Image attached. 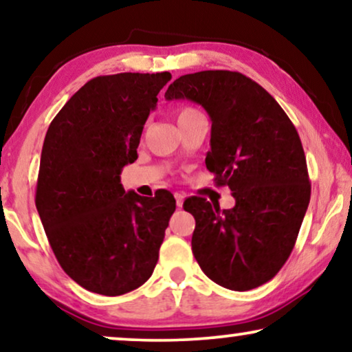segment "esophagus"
<instances>
[{
    "label": "esophagus",
    "mask_w": 352,
    "mask_h": 352,
    "mask_svg": "<svg viewBox=\"0 0 352 352\" xmlns=\"http://www.w3.org/2000/svg\"><path fill=\"white\" fill-rule=\"evenodd\" d=\"M175 199H176V205L179 206V208H181V206H182V201H184V195L179 194V192H176V194H175Z\"/></svg>",
    "instance_id": "obj_1"
}]
</instances>
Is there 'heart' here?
Here are the masks:
<instances>
[{
  "mask_svg": "<svg viewBox=\"0 0 352 352\" xmlns=\"http://www.w3.org/2000/svg\"><path fill=\"white\" fill-rule=\"evenodd\" d=\"M192 112H195L194 109H190V107H182L179 112H177V118H182V117H186V115H189V113H192Z\"/></svg>",
  "mask_w": 352,
  "mask_h": 352,
  "instance_id": "heart-1",
  "label": "heart"
}]
</instances>
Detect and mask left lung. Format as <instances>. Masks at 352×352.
Segmentation results:
<instances>
[{
  "mask_svg": "<svg viewBox=\"0 0 352 352\" xmlns=\"http://www.w3.org/2000/svg\"><path fill=\"white\" fill-rule=\"evenodd\" d=\"M165 98L200 104L211 118L206 168L216 186H229L235 206L221 210L190 197L195 218L192 253L218 285L247 292L271 280L295 247L311 199L301 139L263 86L239 72L182 75Z\"/></svg>",
  "mask_w": 352,
  "mask_h": 352,
  "instance_id": "8db88e82",
  "label": "left lung"
}]
</instances>
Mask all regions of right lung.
Here are the masks:
<instances>
[{
  "label": "right lung",
  "mask_w": 352,
  "mask_h": 352,
  "mask_svg": "<svg viewBox=\"0 0 352 352\" xmlns=\"http://www.w3.org/2000/svg\"><path fill=\"white\" fill-rule=\"evenodd\" d=\"M170 80V72L96 76L47 128L36 210L60 267L93 293L136 290L158 261L175 197L124 192L120 175L138 158L144 124Z\"/></svg>",
  "instance_id": "1"
}]
</instances>
